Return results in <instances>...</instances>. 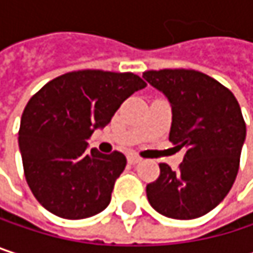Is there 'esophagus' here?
<instances>
[{"label":"esophagus","mask_w":253,"mask_h":253,"mask_svg":"<svg viewBox=\"0 0 253 253\" xmlns=\"http://www.w3.org/2000/svg\"><path fill=\"white\" fill-rule=\"evenodd\" d=\"M127 160H128V163H130V164H137V163H140V161H142V158H140V157L133 155V154H131V155H128V157H127Z\"/></svg>","instance_id":"34e87169"}]
</instances>
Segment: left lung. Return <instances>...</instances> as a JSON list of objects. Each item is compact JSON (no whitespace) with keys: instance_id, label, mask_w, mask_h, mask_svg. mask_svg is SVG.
Listing matches in <instances>:
<instances>
[{"instance_id":"8db88e82","label":"left lung","mask_w":253,"mask_h":253,"mask_svg":"<svg viewBox=\"0 0 253 253\" xmlns=\"http://www.w3.org/2000/svg\"><path fill=\"white\" fill-rule=\"evenodd\" d=\"M143 77L169 98V139L186 151L177 170L160 164L158 178L146 186L148 201L169 218L202 217L226 198L237 176L246 137L240 105L226 86L196 70H148Z\"/></svg>"}]
</instances>
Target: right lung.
Listing matches in <instances>:
<instances>
[{"label": "right lung", "mask_w": 253, "mask_h": 253, "mask_svg": "<svg viewBox=\"0 0 253 253\" xmlns=\"http://www.w3.org/2000/svg\"><path fill=\"white\" fill-rule=\"evenodd\" d=\"M145 86L133 73L77 70L48 82L29 99L19 146L26 181L45 210L80 220L108 207L127 160L119 151H87V139Z\"/></svg>", "instance_id": "add662e5"}]
</instances>
